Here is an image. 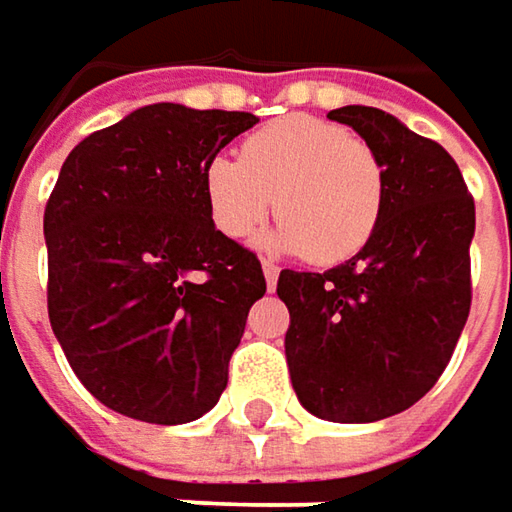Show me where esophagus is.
Here are the masks:
<instances>
[{
  "label": "esophagus",
  "instance_id": "esophagus-1",
  "mask_svg": "<svg viewBox=\"0 0 512 512\" xmlns=\"http://www.w3.org/2000/svg\"><path fill=\"white\" fill-rule=\"evenodd\" d=\"M260 266H263V275H266V287L275 290V284H278V266L272 260H260Z\"/></svg>",
  "mask_w": 512,
  "mask_h": 512
}]
</instances>
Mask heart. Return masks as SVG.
<instances>
[{"label":"heart","instance_id":"b5f03b06","mask_svg":"<svg viewBox=\"0 0 512 512\" xmlns=\"http://www.w3.org/2000/svg\"><path fill=\"white\" fill-rule=\"evenodd\" d=\"M202 187L219 234L240 240L272 208L278 225L266 243L325 266L349 260L372 240L387 202L378 152L346 125L310 114L260 125L243 140L240 158H210Z\"/></svg>","mask_w":512,"mask_h":512}]
</instances>
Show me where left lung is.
Wrapping results in <instances>:
<instances>
[{
  "label": "left lung",
  "mask_w": 512,
  "mask_h": 512,
  "mask_svg": "<svg viewBox=\"0 0 512 512\" xmlns=\"http://www.w3.org/2000/svg\"><path fill=\"white\" fill-rule=\"evenodd\" d=\"M351 125L384 161L387 202L372 240L328 272L284 269L278 299L293 390L328 422H378L440 381L472 307L475 199L437 140L395 117L346 105Z\"/></svg>",
  "instance_id": "obj_1"
}]
</instances>
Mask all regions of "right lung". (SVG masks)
<instances>
[{"label": "right lung", "mask_w": 512, "mask_h": 512, "mask_svg": "<svg viewBox=\"0 0 512 512\" xmlns=\"http://www.w3.org/2000/svg\"><path fill=\"white\" fill-rule=\"evenodd\" d=\"M255 122L158 102L61 166L43 213L49 322L78 381L122 416L184 425L228 384L266 278L210 222L202 169Z\"/></svg>", "instance_id": "add662e5"}]
</instances>
